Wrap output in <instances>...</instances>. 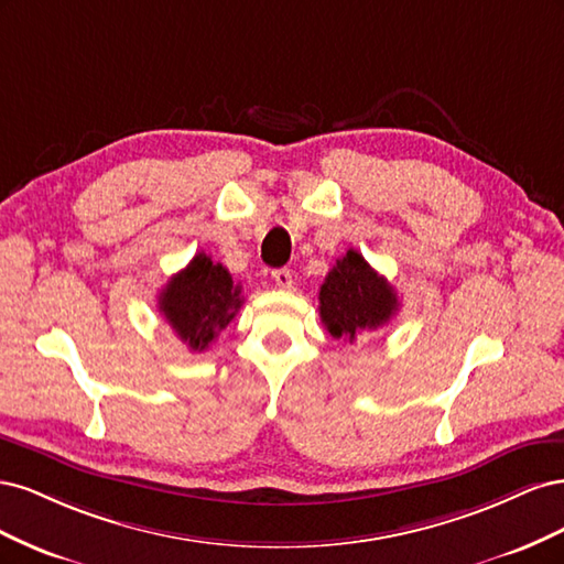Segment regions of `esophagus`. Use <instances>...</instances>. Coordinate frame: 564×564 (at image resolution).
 I'll list each match as a JSON object with an SVG mask.
<instances>
[{
    "label": "esophagus",
    "mask_w": 564,
    "mask_h": 564,
    "mask_svg": "<svg viewBox=\"0 0 564 564\" xmlns=\"http://www.w3.org/2000/svg\"><path fill=\"white\" fill-rule=\"evenodd\" d=\"M272 280H275V284H278L280 289H292V284H294V280H292V270H289V268H278V270H272Z\"/></svg>",
    "instance_id": "obj_1"
}]
</instances>
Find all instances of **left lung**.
Returning <instances> with one entry per match:
<instances>
[{"mask_svg": "<svg viewBox=\"0 0 564 564\" xmlns=\"http://www.w3.org/2000/svg\"><path fill=\"white\" fill-rule=\"evenodd\" d=\"M398 308L395 289L355 249L336 261L319 286L322 324L334 338H344L348 344L357 334L383 327Z\"/></svg>", "mask_w": 564, "mask_h": 564, "instance_id": "1", "label": "left lung"}]
</instances>
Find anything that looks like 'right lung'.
I'll use <instances>...</instances> for the list:
<instances>
[{"instance_id":"1","label":"right lung","mask_w":564,"mask_h":564,"mask_svg":"<svg viewBox=\"0 0 564 564\" xmlns=\"http://www.w3.org/2000/svg\"><path fill=\"white\" fill-rule=\"evenodd\" d=\"M240 286L228 268L197 253L166 282L160 294V313L191 350H207L220 329L240 311Z\"/></svg>"}]
</instances>
